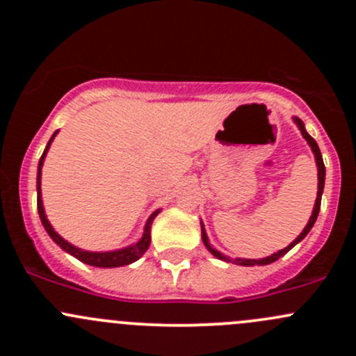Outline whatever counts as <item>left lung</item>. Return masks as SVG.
<instances>
[{
	"label": "left lung",
	"instance_id": "1",
	"mask_svg": "<svg viewBox=\"0 0 356 356\" xmlns=\"http://www.w3.org/2000/svg\"><path fill=\"white\" fill-rule=\"evenodd\" d=\"M293 120H294V124L298 125V129H300V131H301V136H303V138L307 139L308 146H310V148H312V153H314L315 163H317V170H318V174H317L318 175V186H317L318 191H317V198H315L314 210H312V217L308 218V224L305 225V229H303V231H301V234L298 236V238L294 239V241L291 243L289 246H286L284 250H279L277 253H272L270 257H265V258H258V260H253V258H229V257H225V254H222L218 250H215V248L210 245V239H208L207 231H204V225H203V222H201V239H203V245L207 246V250L210 251V253L213 254L215 258H218V260L231 261V264L243 265V267H254V265H268V264H272V261L279 260V258H281V257H284V254L288 253L291 248L296 246L298 243L301 241V239H305V236H307L308 232L312 231V227H314L315 220H317V217H318V211H321V200H322V193H324V182H325V167H324V160H322V153H321V149H318V145H317V143H315V139L312 138V136L307 132V129H305V124H303V122H301V118L293 117Z\"/></svg>",
	"mask_w": 356,
	"mask_h": 356
}]
</instances>
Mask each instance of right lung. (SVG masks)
Masks as SVG:
<instances>
[{
    "instance_id": "right-lung-1",
    "label": "right lung",
    "mask_w": 356,
    "mask_h": 356,
    "mask_svg": "<svg viewBox=\"0 0 356 356\" xmlns=\"http://www.w3.org/2000/svg\"><path fill=\"white\" fill-rule=\"evenodd\" d=\"M56 134H58V131H55V134H53L51 139L48 141V145H46L44 152H42V156H41V160H39V165H38V211H39V218H41V222H42V225H44L46 232H48L49 238H51L53 241L56 243V245L62 248L63 251H67L68 254H72V257H75L77 260H81L82 264H88V265H92V267H99V268L124 267V265L134 264V261L139 260V258H141L143 254L146 253V250L149 248V241H152V224H153V220H155L156 215L160 213V210H155L152 215H149V218L146 220L145 231H143L141 238H139L138 241L132 243V245H129L125 248H120V250H113V251L81 250V248L74 246L72 243L65 241V239H63L62 236H60L58 232L53 229V225L49 224L48 217H46L44 204H42L41 168H42V163H44L46 155H48L49 146H51L53 139H55Z\"/></svg>"
}]
</instances>
